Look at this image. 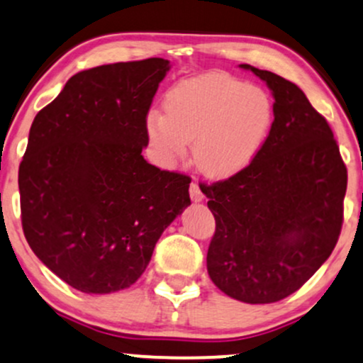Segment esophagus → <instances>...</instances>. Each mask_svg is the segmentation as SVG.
Here are the masks:
<instances>
[{
    "label": "esophagus",
    "instance_id": "esophagus-1",
    "mask_svg": "<svg viewBox=\"0 0 363 363\" xmlns=\"http://www.w3.org/2000/svg\"><path fill=\"white\" fill-rule=\"evenodd\" d=\"M190 199L194 200V202H202L203 200L202 190H200V186L195 182L190 183Z\"/></svg>",
    "mask_w": 363,
    "mask_h": 363
}]
</instances>
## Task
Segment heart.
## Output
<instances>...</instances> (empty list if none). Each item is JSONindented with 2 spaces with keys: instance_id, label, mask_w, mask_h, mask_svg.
Here are the masks:
<instances>
[{
  "instance_id": "heart-1",
  "label": "heart",
  "mask_w": 363,
  "mask_h": 363,
  "mask_svg": "<svg viewBox=\"0 0 363 363\" xmlns=\"http://www.w3.org/2000/svg\"><path fill=\"white\" fill-rule=\"evenodd\" d=\"M274 118V100L265 89L214 71L174 84L164 96V113H149L147 134L166 163L185 156L194 143L199 172L223 180L257 160Z\"/></svg>"
}]
</instances>
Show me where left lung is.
Instances as JSON below:
<instances>
[{
	"mask_svg": "<svg viewBox=\"0 0 363 363\" xmlns=\"http://www.w3.org/2000/svg\"><path fill=\"white\" fill-rule=\"evenodd\" d=\"M241 67L272 89L275 118L248 168L203 185L216 219L207 270L233 299L272 304L299 291L330 258L348 174L330 123L304 91L275 72Z\"/></svg>",
	"mask_w": 363,
	"mask_h": 363,
	"instance_id": "obj_1",
	"label": "left lung"
}]
</instances>
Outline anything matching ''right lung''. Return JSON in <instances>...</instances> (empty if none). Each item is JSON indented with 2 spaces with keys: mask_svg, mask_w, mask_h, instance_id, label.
<instances>
[{
  "mask_svg": "<svg viewBox=\"0 0 363 363\" xmlns=\"http://www.w3.org/2000/svg\"><path fill=\"white\" fill-rule=\"evenodd\" d=\"M168 69L151 57L81 71L33 118L18 169L21 228L38 259L76 291L130 287L190 203V178L143 156Z\"/></svg>",
  "mask_w": 363,
  "mask_h": 363,
  "instance_id": "add662e5",
  "label": "right lung"
}]
</instances>
